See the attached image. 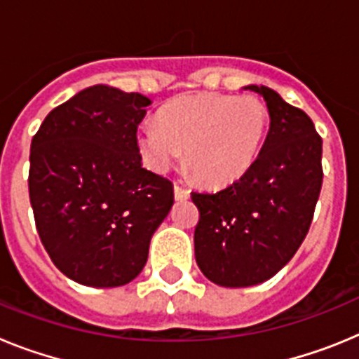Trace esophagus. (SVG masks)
Returning a JSON list of instances; mask_svg holds the SVG:
<instances>
[{"label":"esophagus","instance_id":"1","mask_svg":"<svg viewBox=\"0 0 359 359\" xmlns=\"http://www.w3.org/2000/svg\"><path fill=\"white\" fill-rule=\"evenodd\" d=\"M174 198L180 201V199H189L190 198V190L185 189L182 185H174Z\"/></svg>","mask_w":359,"mask_h":359}]
</instances>
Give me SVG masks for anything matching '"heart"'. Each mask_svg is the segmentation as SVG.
I'll list each match as a JSON object with an SVG mask.
<instances>
[{
  "label": "heart",
  "mask_w": 359,
  "mask_h": 359,
  "mask_svg": "<svg viewBox=\"0 0 359 359\" xmlns=\"http://www.w3.org/2000/svg\"><path fill=\"white\" fill-rule=\"evenodd\" d=\"M268 109L252 95H183L160 111V123H142L136 144L149 169L167 172L182 160L212 185L243 176L259 156Z\"/></svg>",
  "instance_id": "b5f03b06"
}]
</instances>
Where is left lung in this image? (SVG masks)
Listing matches in <instances>:
<instances>
[{"label":"left lung","instance_id":"left-lung-1","mask_svg":"<svg viewBox=\"0 0 359 359\" xmlns=\"http://www.w3.org/2000/svg\"><path fill=\"white\" fill-rule=\"evenodd\" d=\"M269 131L253 165L219 192H192L199 208L194 252L201 273L223 287L277 275L306 239L322 189V138L309 116L266 86Z\"/></svg>","mask_w":359,"mask_h":359}]
</instances>
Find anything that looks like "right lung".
Returning <instances> with one entry per match:
<instances>
[{"label":"right lung","mask_w":359,"mask_h":359,"mask_svg":"<svg viewBox=\"0 0 359 359\" xmlns=\"http://www.w3.org/2000/svg\"><path fill=\"white\" fill-rule=\"evenodd\" d=\"M152 100L97 84L50 111L30 147L28 190L53 264L82 286L140 275L172 208V182L144 169L136 129Z\"/></svg>","instance_id":"right-lung-1"}]
</instances>
